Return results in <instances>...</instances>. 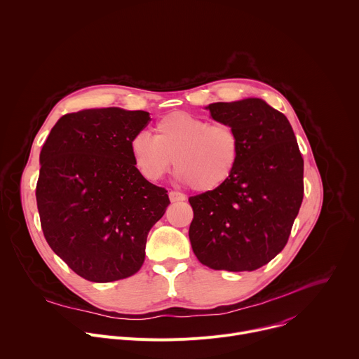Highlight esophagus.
<instances>
[{"label": "esophagus", "mask_w": 359, "mask_h": 359, "mask_svg": "<svg viewBox=\"0 0 359 359\" xmlns=\"http://www.w3.org/2000/svg\"><path fill=\"white\" fill-rule=\"evenodd\" d=\"M169 197H170L172 203H180V201L186 200V196L183 193H179V191H170Z\"/></svg>", "instance_id": "obj_1"}]
</instances>
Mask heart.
Segmentation results:
<instances>
[{"label": "heart", "mask_w": 359, "mask_h": 359, "mask_svg": "<svg viewBox=\"0 0 359 359\" xmlns=\"http://www.w3.org/2000/svg\"><path fill=\"white\" fill-rule=\"evenodd\" d=\"M136 168L147 180H159L170 169L196 191L222 189L241 158V139L229 123H210L186 111L162 116L155 136L137 133L130 140Z\"/></svg>", "instance_id": "b5f03b06"}]
</instances>
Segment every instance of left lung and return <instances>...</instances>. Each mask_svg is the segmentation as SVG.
Masks as SVG:
<instances>
[{
  "mask_svg": "<svg viewBox=\"0 0 359 359\" xmlns=\"http://www.w3.org/2000/svg\"><path fill=\"white\" fill-rule=\"evenodd\" d=\"M209 109L238 132L241 158L222 189L189 197L191 248L209 269L254 271L288 241L304 197V161L288 119L264 100L217 102Z\"/></svg>",
  "mask_w": 359,
  "mask_h": 359,
  "instance_id": "left-lung-1",
  "label": "left lung"
}]
</instances>
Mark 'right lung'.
<instances>
[{"mask_svg": "<svg viewBox=\"0 0 359 359\" xmlns=\"http://www.w3.org/2000/svg\"><path fill=\"white\" fill-rule=\"evenodd\" d=\"M149 121L144 111L119 108L67 114L42 146L35 196L43 237L88 281L136 274L149 230L170 204L168 190L147 182L130 153Z\"/></svg>", "mask_w": 359, "mask_h": 359, "instance_id": "1", "label": "right lung"}]
</instances>
